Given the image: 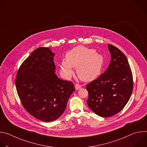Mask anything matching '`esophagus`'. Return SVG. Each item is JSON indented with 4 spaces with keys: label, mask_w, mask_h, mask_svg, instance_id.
<instances>
[{
    "label": "esophagus",
    "mask_w": 147,
    "mask_h": 147,
    "mask_svg": "<svg viewBox=\"0 0 147 147\" xmlns=\"http://www.w3.org/2000/svg\"><path fill=\"white\" fill-rule=\"evenodd\" d=\"M81 88V86L78 84H76L75 85V88H76V90H80Z\"/></svg>",
    "instance_id": "34e87169"
}]
</instances>
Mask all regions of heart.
Masks as SVG:
<instances>
[{
    "label": "heart",
    "instance_id": "heart-1",
    "mask_svg": "<svg viewBox=\"0 0 147 147\" xmlns=\"http://www.w3.org/2000/svg\"><path fill=\"white\" fill-rule=\"evenodd\" d=\"M66 61L60 64L61 72L66 77L73 73V68L77 69L78 77L84 81H91L100 73L104 65L102 55L96 53L94 49L82 46L76 47L68 52Z\"/></svg>",
    "mask_w": 147,
    "mask_h": 147
}]
</instances>
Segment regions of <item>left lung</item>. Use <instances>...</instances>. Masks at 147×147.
Returning a JSON list of instances; mask_svg holds the SVG:
<instances>
[{
    "label": "left lung",
    "instance_id": "8db88e82",
    "mask_svg": "<svg viewBox=\"0 0 147 147\" xmlns=\"http://www.w3.org/2000/svg\"><path fill=\"white\" fill-rule=\"evenodd\" d=\"M108 46L111 55L108 68L86 86L89 108L103 117L121 111L133 90V74L126 56L116 47L111 44Z\"/></svg>",
    "mask_w": 147,
    "mask_h": 147
}]
</instances>
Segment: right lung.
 <instances>
[{"label": "right lung", "instance_id": "1", "mask_svg": "<svg viewBox=\"0 0 147 147\" xmlns=\"http://www.w3.org/2000/svg\"><path fill=\"white\" fill-rule=\"evenodd\" d=\"M55 54L40 47L23 62L15 80L17 92L24 108L35 118L50 122L64 112L75 88L70 81L55 73Z\"/></svg>", "mask_w": 147, "mask_h": 147}]
</instances>
